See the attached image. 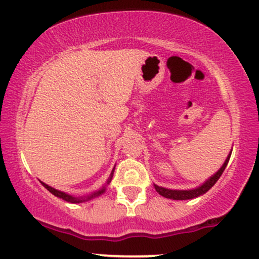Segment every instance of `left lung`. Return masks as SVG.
I'll list each match as a JSON object with an SVG mask.
<instances>
[{
  "mask_svg": "<svg viewBox=\"0 0 259 259\" xmlns=\"http://www.w3.org/2000/svg\"><path fill=\"white\" fill-rule=\"evenodd\" d=\"M230 156H231V153L229 154L228 158L225 159L224 164L222 165V168L219 169V170L217 171V173L213 175V177H210L209 179H208L206 183L203 184V185L197 187V189H194V190H169V189H164V187H159L157 185H154V189H156V191L158 192L159 195H162L163 197L170 198V200H190V198L198 197V196L206 194L208 190H209L210 187L214 185L217 181H218L219 178L222 177L223 171H224L225 167L228 165L229 159H230Z\"/></svg>",
  "mask_w": 259,
  "mask_h": 259,
  "instance_id": "1",
  "label": "left lung"
}]
</instances>
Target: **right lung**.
Wrapping results in <instances>:
<instances>
[{"label":"right lung","mask_w":259,"mask_h":259,"mask_svg":"<svg viewBox=\"0 0 259 259\" xmlns=\"http://www.w3.org/2000/svg\"><path fill=\"white\" fill-rule=\"evenodd\" d=\"M113 171H114V170H112V174H111V177H109L108 181H107V184H109V181L112 180V177H113ZM42 185H44L45 187H46V189L49 190V191L51 192L52 195L57 196V197L62 198V200H64V201H67V202H70V203H79V202H82V201H85V200H90V198L95 197V196H99V195L103 194V192H105V187H103V189L99 190V191L94 192V194H92V195L88 196V197H86V198H78V197H73V196H70V195L65 194V192L58 191V190H56V189H53V187H51V186L46 185V184H45V183H42Z\"/></svg>","instance_id":"1"}]
</instances>
